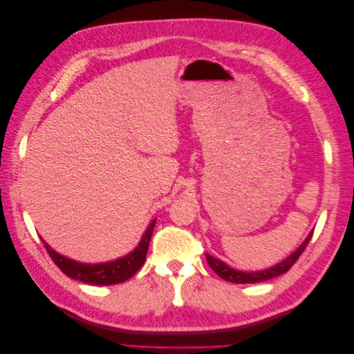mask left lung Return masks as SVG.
Returning <instances> with one entry per match:
<instances>
[{
    "mask_svg": "<svg viewBox=\"0 0 354 354\" xmlns=\"http://www.w3.org/2000/svg\"><path fill=\"white\" fill-rule=\"evenodd\" d=\"M312 236H313V232H310L307 239L303 242V245H299V248L294 254L289 255L286 260L281 261L279 264H276V266L270 267V269H266V270H261V272L248 273V272L234 270V269H232V267H229L226 263L214 259V257H211L208 254H207V261H208L211 269L216 272L221 277V279L232 282V283H257V282L269 281V279H272V277L283 274L289 269H291V267L295 264V261L298 260V257L304 252L306 246L310 242V239H312Z\"/></svg>",
    "mask_w": 354,
    "mask_h": 354,
    "instance_id": "obj_1",
    "label": "left lung"
}]
</instances>
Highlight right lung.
Returning a JSON list of instances; mask_svg holds the SVG:
<instances>
[{
	"label": "right lung",
	"mask_w": 354,
	"mask_h": 354,
	"mask_svg": "<svg viewBox=\"0 0 354 354\" xmlns=\"http://www.w3.org/2000/svg\"><path fill=\"white\" fill-rule=\"evenodd\" d=\"M155 221L156 220H153L151 224H149V227L145 232L140 243L137 245V248L133 252L122 257V259H118L109 263L84 264V263L73 261L71 259H66V257L57 254L55 250H51L44 241L42 239L41 241L44 243L48 255L51 257V260L55 261V264L63 273L72 277V279L88 283V285H99V286L115 285V283H121L127 279H130V277L134 276L137 270L143 266L146 260L149 242H151L152 233H153Z\"/></svg>",
	"instance_id": "1"
}]
</instances>
